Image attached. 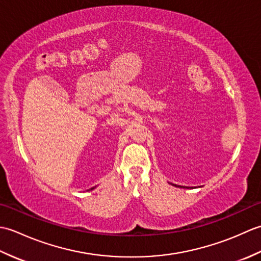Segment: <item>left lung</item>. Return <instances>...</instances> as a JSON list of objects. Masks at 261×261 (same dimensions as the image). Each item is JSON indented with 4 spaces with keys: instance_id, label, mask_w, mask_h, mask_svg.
I'll return each instance as SVG.
<instances>
[{
    "instance_id": "left-lung-1",
    "label": "left lung",
    "mask_w": 261,
    "mask_h": 261,
    "mask_svg": "<svg viewBox=\"0 0 261 261\" xmlns=\"http://www.w3.org/2000/svg\"><path fill=\"white\" fill-rule=\"evenodd\" d=\"M175 186H176V185H175Z\"/></svg>"
}]
</instances>
